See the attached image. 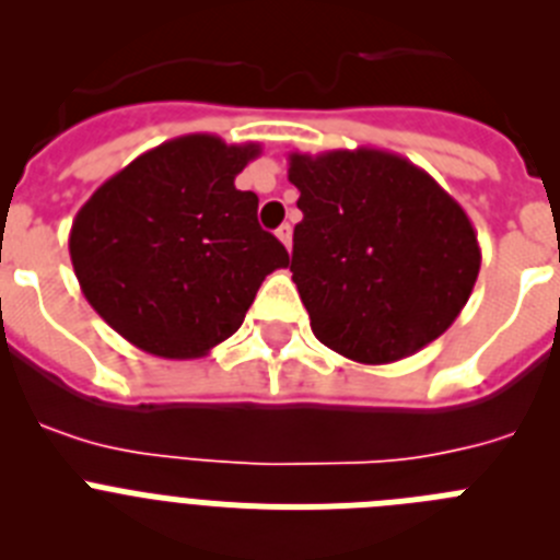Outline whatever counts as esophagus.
<instances>
[{
    "label": "esophagus",
    "instance_id": "esophagus-1",
    "mask_svg": "<svg viewBox=\"0 0 560 560\" xmlns=\"http://www.w3.org/2000/svg\"><path fill=\"white\" fill-rule=\"evenodd\" d=\"M277 237H280V244L285 246V249H291V235H294V232H291V224H283V226H277V232H275Z\"/></svg>",
    "mask_w": 560,
    "mask_h": 560
}]
</instances>
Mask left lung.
<instances>
[{
  "instance_id": "left-lung-1",
  "label": "left lung",
  "mask_w": 560,
  "mask_h": 560,
  "mask_svg": "<svg viewBox=\"0 0 560 560\" xmlns=\"http://www.w3.org/2000/svg\"><path fill=\"white\" fill-rule=\"evenodd\" d=\"M300 190L291 280L325 348L393 364L446 334L477 283L471 219L423 167L381 148L289 153Z\"/></svg>"
}]
</instances>
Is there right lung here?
Returning a JSON list of instances; mask_svg holds the SVG:
<instances>
[{"mask_svg":"<svg viewBox=\"0 0 560 560\" xmlns=\"http://www.w3.org/2000/svg\"><path fill=\"white\" fill-rule=\"evenodd\" d=\"M260 153L185 133L103 182L78 210L69 257L89 305L133 348L199 359L230 339L289 252L235 176Z\"/></svg>","mask_w":560,"mask_h":560,"instance_id":"right-lung-1","label":"right lung"}]
</instances>
